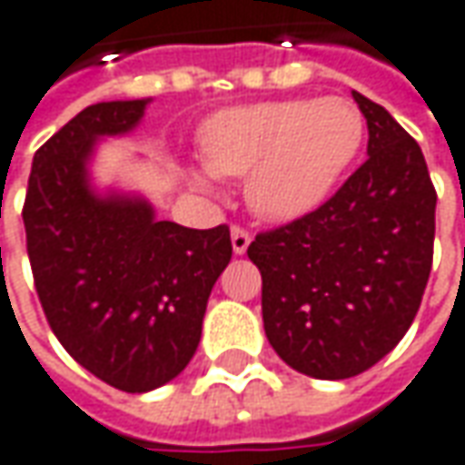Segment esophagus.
<instances>
[{"mask_svg": "<svg viewBox=\"0 0 465 465\" xmlns=\"http://www.w3.org/2000/svg\"><path fill=\"white\" fill-rule=\"evenodd\" d=\"M249 242H252V233L244 229V226H239V223H233L232 226V247L236 254H244L249 247Z\"/></svg>", "mask_w": 465, "mask_h": 465, "instance_id": "1", "label": "esophagus"}]
</instances>
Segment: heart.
Instances as JSON below:
<instances>
[{"mask_svg":"<svg viewBox=\"0 0 465 465\" xmlns=\"http://www.w3.org/2000/svg\"><path fill=\"white\" fill-rule=\"evenodd\" d=\"M365 138L344 97H288L239 104L203 123L201 156L216 177H247V201L267 221L312 213L355 162Z\"/></svg>","mask_w":465,"mask_h":465,"instance_id":"b5f03b06","label":"heart"}]
</instances>
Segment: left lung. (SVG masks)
I'll list each match as a JSON object with an SVG mask.
<instances>
[{"label": "left lung", "instance_id": "1", "mask_svg": "<svg viewBox=\"0 0 465 465\" xmlns=\"http://www.w3.org/2000/svg\"><path fill=\"white\" fill-rule=\"evenodd\" d=\"M368 159L316 211L260 232L264 334L298 373L324 381L373 368L407 334L432 270L435 203L422 149L386 107L352 92Z\"/></svg>", "mask_w": 465, "mask_h": 465}]
</instances>
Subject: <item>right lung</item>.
I'll list each match as a JSON object with an SVG mask.
<instances>
[{
    "mask_svg": "<svg viewBox=\"0 0 465 465\" xmlns=\"http://www.w3.org/2000/svg\"><path fill=\"white\" fill-rule=\"evenodd\" d=\"M146 100L84 107L35 152L23 205L27 257L48 324L82 368L143 393L183 373L201 342L232 233L156 221L134 198L87 184L94 138L131 131Z\"/></svg>",
    "mask_w": 465,
    "mask_h": 465,
    "instance_id": "add662e5",
    "label": "right lung"
}]
</instances>
